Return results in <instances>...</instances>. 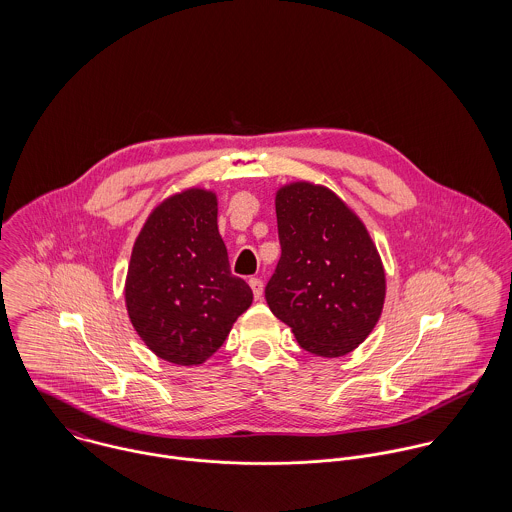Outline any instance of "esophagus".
<instances>
[{"mask_svg": "<svg viewBox=\"0 0 512 512\" xmlns=\"http://www.w3.org/2000/svg\"><path fill=\"white\" fill-rule=\"evenodd\" d=\"M250 288H252V292H254V299H262V293H264V284H262V280H258V278H250Z\"/></svg>", "mask_w": 512, "mask_h": 512, "instance_id": "34e87169", "label": "esophagus"}]
</instances>
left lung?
I'll return each instance as SVG.
<instances>
[{"mask_svg": "<svg viewBox=\"0 0 512 512\" xmlns=\"http://www.w3.org/2000/svg\"><path fill=\"white\" fill-rule=\"evenodd\" d=\"M282 256L266 286L272 313L301 349L343 357L380 319L386 276L363 220L331 189L309 181L276 193Z\"/></svg>", "mask_w": 512, "mask_h": 512, "instance_id": "left-lung-1", "label": "left lung"}]
</instances>
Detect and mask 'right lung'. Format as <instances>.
I'll return each mask as SVG.
<instances>
[{
    "mask_svg": "<svg viewBox=\"0 0 512 512\" xmlns=\"http://www.w3.org/2000/svg\"><path fill=\"white\" fill-rule=\"evenodd\" d=\"M217 195L191 187L163 199L140 230L126 276L130 321L147 349L173 365H203L250 307L230 274Z\"/></svg>",
    "mask_w": 512,
    "mask_h": 512,
    "instance_id": "1",
    "label": "right lung"
}]
</instances>
